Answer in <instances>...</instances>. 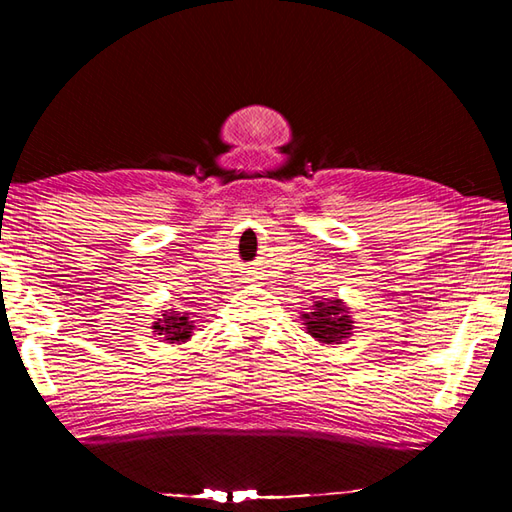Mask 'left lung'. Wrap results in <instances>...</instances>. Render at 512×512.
Masks as SVG:
<instances>
[{"label":"left lung","mask_w":512,"mask_h":512,"mask_svg":"<svg viewBox=\"0 0 512 512\" xmlns=\"http://www.w3.org/2000/svg\"><path fill=\"white\" fill-rule=\"evenodd\" d=\"M302 320H305L307 334H311L318 343L325 345L343 343L354 329L350 309L345 307V302L339 298L316 300L314 305H311V311L302 314Z\"/></svg>","instance_id":"8db88e82"}]
</instances>
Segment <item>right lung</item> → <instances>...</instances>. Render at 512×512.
I'll list each match as a JSON object with an SVG mask.
<instances>
[{"label":"right lung","instance_id":"1","mask_svg":"<svg viewBox=\"0 0 512 512\" xmlns=\"http://www.w3.org/2000/svg\"><path fill=\"white\" fill-rule=\"evenodd\" d=\"M153 329L162 336V341L167 343H185L189 341L194 329V320H189V314H178V311H164L162 318L153 323Z\"/></svg>","mask_w":512,"mask_h":512}]
</instances>
